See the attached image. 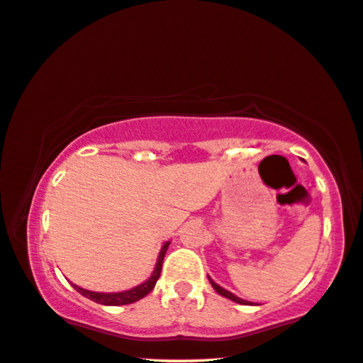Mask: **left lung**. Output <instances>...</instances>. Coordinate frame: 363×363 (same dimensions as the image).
<instances>
[{
	"label": "left lung",
	"mask_w": 363,
	"mask_h": 363,
	"mask_svg": "<svg viewBox=\"0 0 363 363\" xmlns=\"http://www.w3.org/2000/svg\"><path fill=\"white\" fill-rule=\"evenodd\" d=\"M208 280H210V284H212V286H213V289H215L216 294H220L221 296H225V298H230V300H233V301H236V303H240V305H252L251 301H246V300H242V298H240V296H236V295L231 294V291L225 290L223 286H220L218 284H215L213 280L210 279V277H208Z\"/></svg>",
	"instance_id": "1"
}]
</instances>
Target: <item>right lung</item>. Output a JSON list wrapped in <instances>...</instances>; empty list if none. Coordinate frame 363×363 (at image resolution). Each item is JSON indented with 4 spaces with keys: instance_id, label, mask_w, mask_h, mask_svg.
<instances>
[{
    "instance_id": "right-lung-1",
    "label": "right lung",
    "mask_w": 363,
    "mask_h": 363,
    "mask_svg": "<svg viewBox=\"0 0 363 363\" xmlns=\"http://www.w3.org/2000/svg\"><path fill=\"white\" fill-rule=\"evenodd\" d=\"M171 242L166 241L163 247H161L160 251V256H158V261H156V266L153 274H151V277L147 280V282L140 284L137 286H133V289L125 290V291H117V294H99V291H91V290H84L81 289L78 285H73V289L79 291L81 295L86 296V298L93 300L96 303H99V305H107V306H121V305H130V303L133 301H138L142 300L143 296H147L151 290L155 289L156 285V280L160 279V274H161V267H163V259H164V254L167 251V247H169Z\"/></svg>"
}]
</instances>
